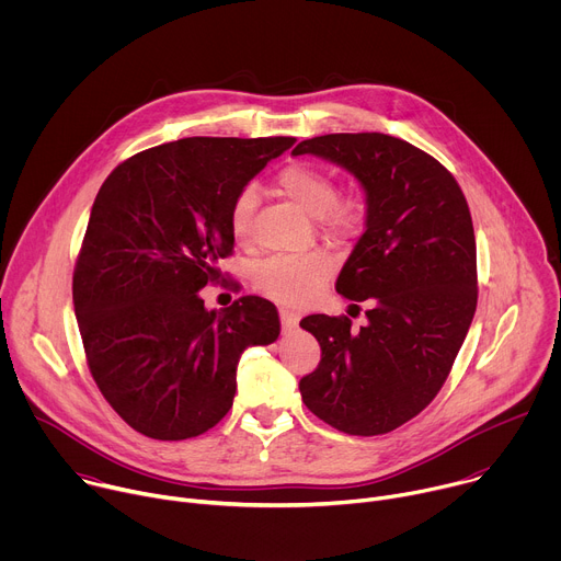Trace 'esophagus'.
<instances>
[{
    "label": "esophagus",
    "mask_w": 561,
    "mask_h": 561,
    "mask_svg": "<svg viewBox=\"0 0 561 561\" xmlns=\"http://www.w3.org/2000/svg\"><path fill=\"white\" fill-rule=\"evenodd\" d=\"M279 319H282V331H284V333H290V331H295L297 324H299V312L288 310V308H282V310H279Z\"/></svg>",
    "instance_id": "esophagus-1"
}]
</instances>
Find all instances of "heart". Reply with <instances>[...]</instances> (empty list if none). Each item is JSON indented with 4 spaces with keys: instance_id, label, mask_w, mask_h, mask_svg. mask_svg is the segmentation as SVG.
Returning a JSON list of instances; mask_svg holds the SVG:
<instances>
[{
    "instance_id": "b5f03b06",
    "label": "heart",
    "mask_w": 561,
    "mask_h": 561,
    "mask_svg": "<svg viewBox=\"0 0 561 561\" xmlns=\"http://www.w3.org/2000/svg\"><path fill=\"white\" fill-rule=\"evenodd\" d=\"M275 188L282 197L319 219V226L337 242L359 234L366 221V204L359 195H337L335 178L314 164L293 162L275 175ZM257 208V188H239L228 208V228L234 242L247 244L253 232ZM335 273V260L324 251L306 255H282L260 264L253 282L262 295L284 306H304L317 297Z\"/></svg>"
}]
</instances>
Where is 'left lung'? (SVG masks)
I'll use <instances>...</instances> for the list:
<instances>
[{
	"mask_svg": "<svg viewBox=\"0 0 561 561\" xmlns=\"http://www.w3.org/2000/svg\"><path fill=\"white\" fill-rule=\"evenodd\" d=\"M366 191V232L337 293L370 304L368 322L308 314L299 327L322 346L299 379L310 413L348 435H383L420 415L444 386L477 308V249L466 197L446 167L383 133L304 139Z\"/></svg>",
	"mask_w": 561,
	"mask_h": 561,
	"instance_id": "left-lung-1",
	"label": "left lung"
}]
</instances>
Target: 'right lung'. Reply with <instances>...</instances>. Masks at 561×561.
Masks as SVG:
<instances>
[{"instance_id": "right-lung-1", "label": "right lung", "mask_w": 561, "mask_h": 561, "mask_svg": "<svg viewBox=\"0 0 561 561\" xmlns=\"http://www.w3.org/2000/svg\"><path fill=\"white\" fill-rule=\"evenodd\" d=\"M295 137H186L146 148L102 184L72 271L87 364L113 411L137 433L180 442L232 407L249 346L279 337L277 308L244 295L206 310L232 255L228 208Z\"/></svg>"}]
</instances>
